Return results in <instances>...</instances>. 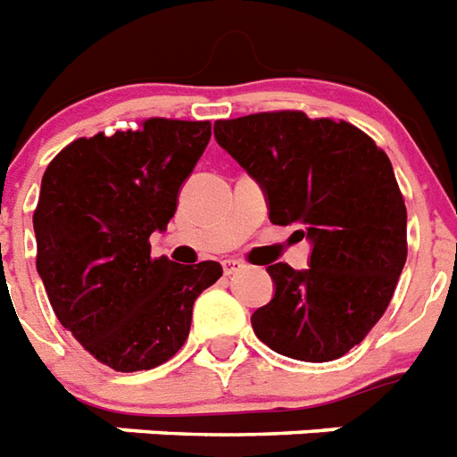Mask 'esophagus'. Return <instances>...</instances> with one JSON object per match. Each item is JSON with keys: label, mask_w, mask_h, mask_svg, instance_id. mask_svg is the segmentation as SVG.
<instances>
[{"label": "esophagus", "mask_w": 457, "mask_h": 457, "mask_svg": "<svg viewBox=\"0 0 457 457\" xmlns=\"http://www.w3.org/2000/svg\"><path fill=\"white\" fill-rule=\"evenodd\" d=\"M224 273L226 276H233V273H240L243 269H245V264L240 262V259H224Z\"/></svg>", "instance_id": "esophagus-1"}]
</instances>
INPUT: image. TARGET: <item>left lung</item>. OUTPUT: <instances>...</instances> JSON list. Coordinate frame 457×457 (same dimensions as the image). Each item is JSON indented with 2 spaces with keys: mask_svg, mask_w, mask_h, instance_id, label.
I'll return each instance as SVG.
<instances>
[{
  "mask_svg": "<svg viewBox=\"0 0 457 457\" xmlns=\"http://www.w3.org/2000/svg\"><path fill=\"white\" fill-rule=\"evenodd\" d=\"M217 144L264 186L269 219L312 240L306 271L271 264L276 295L252 313L266 346L326 363L361 345L408 254L406 205L386 153L345 120L302 111L217 120Z\"/></svg>",
  "mask_w": 457,
  "mask_h": 457,
  "instance_id": "obj_1",
  "label": "left lung"
}]
</instances>
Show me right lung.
I'll return each instance as SVG.
<instances>
[{"mask_svg":"<svg viewBox=\"0 0 457 457\" xmlns=\"http://www.w3.org/2000/svg\"><path fill=\"white\" fill-rule=\"evenodd\" d=\"M210 122L151 118L137 129L75 138L42 177L37 273L56 319L118 373L151 370L184 346L193 302L221 278L219 262L151 257Z\"/></svg>","mask_w":457,"mask_h":457,"instance_id":"right-lung-1","label":"right lung"}]
</instances>
